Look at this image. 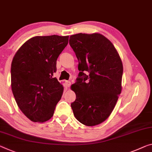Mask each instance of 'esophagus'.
<instances>
[{"label": "esophagus", "instance_id": "esophagus-1", "mask_svg": "<svg viewBox=\"0 0 152 152\" xmlns=\"http://www.w3.org/2000/svg\"><path fill=\"white\" fill-rule=\"evenodd\" d=\"M65 83H66V86H67V87H69L71 85V83L69 81L66 80V82H65Z\"/></svg>", "mask_w": 152, "mask_h": 152}]
</instances>
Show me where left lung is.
I'll list each match as a JSON object with an SVG mask.
<instances>
[{
	"mask_svg": "<svg viewBox=\"0 0 152 152\" xmlns=\"http://www.w3.org/2000/svg\"><path fill=\"white\" fill-rule=\"evenodd\" d=\"M69 43L80 71L71 86L76 96L72 109L82 124L95 126L110 116L121 93V59L112 43L100 34H76L69 37Z\"/></svg>",
	"mask_w": 152,
	"mask_h": 152,
	"instance_id": "8db88e82",
	"label": "left lung"
}]
</instances>
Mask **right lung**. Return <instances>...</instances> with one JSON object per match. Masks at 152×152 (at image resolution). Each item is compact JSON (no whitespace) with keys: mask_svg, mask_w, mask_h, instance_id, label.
Here are the masks:
<instances>
[{"mask_svg":"<svg viewBox=\"0 0 152 152\" xmlns=\"http://www.w3.org/2000/svg\"><path fill=\"white\" fill-rule=\"evenodd\" d=\"M68 36L34 37L16 52L11 63V88L17 104L31 121L52 118L64 87L54 78L57 59L68 43Z\"/></svg>","mask_w":152,"mask_h":152,"instance_id":"1","label":"right lung"}]
</instances>
